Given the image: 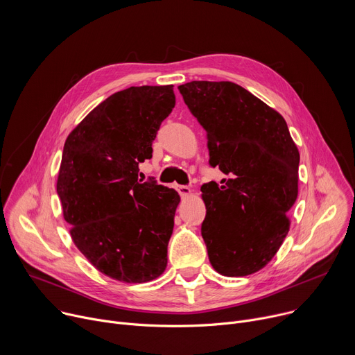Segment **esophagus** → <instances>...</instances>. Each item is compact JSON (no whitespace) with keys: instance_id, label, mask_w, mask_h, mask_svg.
<instances>
[{"instance_id":"34e87169","label":"esophagus","mask_w":355,"mask_h":355,"mask_svg":"<svg viewBox=\"0 0 355 355\" xmlns=\"http://www.w3.org/2000/svg\"><path fill=\"white\" fill-rule=\"evenodd\" d=\"M175 189L181 196H187L191 193V188L188 185H175Z\"/></svg>"}]
</instances>
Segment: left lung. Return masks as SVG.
Masks as SVG:
<instances>
[{"label":"left lung","mask_w":355,"mask_h":355,"mask_svg":"<svg viewBox=\"0 0 355 355\" xmlns=\"http://www.w3.org/2000/svg\"><path fill=\"white\" fill-rule=\"evenodd\" d=\"M178 89L207 130L211 167L227 175L200 187L207 207L200 233L209 261L226 277L254 274L288 234L297 147L285 119L234 83L191 81Z\"/></svg>","instance_id":"obj_1"}]
</instances>
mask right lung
<instances>
[{"mask_svg":"<svg viewBox=\"0 0 355 355\" xmlns=\"http://www.w3.org/2000/svg\"><path fill=\"white\" fill-rule=\"evenodd\" d=\"M175 105L173 85L130 87L108 96L69 135L58 178L64 220L77 248L99 271L128 284L167 267L180 195L139 180L153 140Z\"/></svg>","mask_w":355,"mask_h":355,"instance_id":"1","label":"right lung"}]
</instances>
